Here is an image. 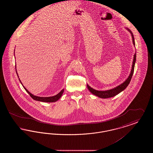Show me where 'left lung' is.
<instances>
[{
  "label": "left lung",
  "instance_id": "left-lung-1",
  "mask_svg": "<svg viewBox=\"0 0 153 153\" xmlns=\"http://www.w3.org/2000/svg\"><path fill=\"white\" fill-rule=\"evenodd\" d=\"M125 29L127 30L130 32V33L131 34L133 45L135 46V40H134V35H133L132 33L131 32V30L129 29L128 28L125 27ZM135 61H136V52L135 53V54L134 55L132 64V66H131V72H130V73L128 77H127V79L126 80L124 81L123 82H122V84H120L118 86L114 88L110 89L105 90V91H99V90H96L95 89L91 87L87 84L88 89H89V91L92 94H94V95L99 97L102 98V99H107V98H109V97H114L116 95H118L119 93L123 91L124 90L128 85V84H129V83L131 81L132 76L133 75V73H134Z\"/></svg>",
  "mask_w": 153,
  "mask_h": 153
}]
</instances>
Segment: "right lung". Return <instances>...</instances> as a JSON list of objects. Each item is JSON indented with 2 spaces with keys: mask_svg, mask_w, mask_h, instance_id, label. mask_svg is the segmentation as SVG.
<instances>
[{
  "mask_svg": "<svg viewBox=\"0 0 153 153\" xmlns=\"http://www.w3.org/2000/svg\"><path fill=\"white\" fill-rule=\"evenodd\" d=\"M14 53L15 56V50ZM15 70H16V74H17V76H18V77L19 78L18 74L17 71H16V65H15ZM19 80L21 84H22V86L24 88V89H25L26 90V91L29 94L30 96L31 97V98H32L33 99H34V100L38 101V102H57V100H58L59 99V98L61 97V96H62V94L64 93V89H62L58 93V94H57V95H55V96H51V97H40V96H37L33 95L32 94H31L29 91L23 86V85L22 84V82H21V80L19 79Z\"/></svg>",
  "mask_w": 153,
  "mask_h": 153,
  "instance_id": "1",
  "label": "right lung"
}]
</instances>
